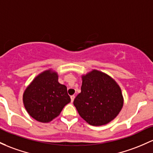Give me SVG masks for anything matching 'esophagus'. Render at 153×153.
Returning <instances> with one entry per match:
<instances>
[{
	"label": "esophagus",
	"mask_w": 153,
	"mask_h": 153,
	"mask_svg": "<svg viewBox=\"0 0 153 153\" xmlns=\"http://www.w3.org/2000/svg\"><path fill=\"white\" fill-rule=\"evenodd\" d=\"M70 99H71V102H73L74 101V99H75V96L72 95L71 97H70Z\"/></svg>",
	"instance_id": "34e87169"
}]
</instances>
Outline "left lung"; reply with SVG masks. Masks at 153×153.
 <instances>
[{
	"label": "left lung",
	"mask_w": 153,
	"mask_h": 153,
	"mask_svg": "<svg viewBox=\"0 0 153 153\" xmlns=\"http://www.w3.org/2000/svg\"><path fill=\"white\" fill-rule=\"evenodd\" d=\"M82 79L81 92L73 102L80 117L96 126L108 123L123 107L120 87L109 75L95 70Z\"/></svg>",
	"instance_id": "left-lung-1"
}]
</instances>
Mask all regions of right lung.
<instances>
[{"label": "right lung", "instance_id": "right-lung-1", "mask_svg": "<svg viewBox=\"0 0 153 153\" xmlns=\"http://www.w3.org/2000/svg\"><path fill=\"white\" fill-rule=\"evenodd\" d=\"M25 109L31 117L48 123L60 114L70 102L67 87L58 82V75L47 70L37 76L23 95Z\"/></svg>", "mask_w": 153, "mask_h": 153}]
</instances>
